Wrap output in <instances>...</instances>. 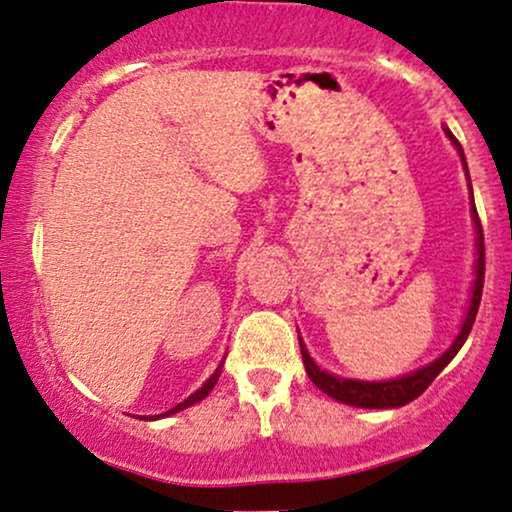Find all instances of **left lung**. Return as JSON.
<instances>
[{"label": "left lung", "mask_w": 512, "mask_h": 512, "mask_svg": "<svg viewBox=\"0 0 512 512\" xmlns=\"http://www.w3.org/2000/svg\"><path fill=\"white\" fill-rule=\"evenodd\" d=\"M446 135L451 138V143L455 145V150L460 152V159L465 164V155H463V147H460L455 135L446 128ZM467 171V164H465ZM467 181H470V174H467ZM472 190V186H470ZM472 217L474 224H477V279H474V288H472V298H470V307H467V315L463 322V329L460 334L455 336L453 346L446 350L441 357H436L432 365L417 369V372L405 374L400 379H391V381H357V379H341L334 377V374L324 372V369L317 367V362L312 360L310 353H307L303 338H300V353H303V365L307 377L312 379V384L317 386L319 391H324L326 396L336 398L338 403H346V405H355V408H400V405L410 403V400L420 398L424 391L429 389V384L439 377V372L448 362L458 355V350L463 348V343L470 336L474 317H477L479 310V300H482V288H484V233H482V221H479L477 207H472Z\"/></svg>", "instance_id": "left-lung-1"}]
</instances>
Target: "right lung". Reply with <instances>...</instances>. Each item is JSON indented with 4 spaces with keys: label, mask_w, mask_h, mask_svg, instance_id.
Masks as SVG:
<instances>
[{
    "label": "right lung",
    "mask_w": 512,
    "mask_h": 512,
    "mask_svg": "<svg viewBox=\"0 0 512 512\" xmlns=\"http://www.w3.org/2000/svg\"><path fill=\"white\" fill-rule=\"evenodd\" d=\"M219 374H221V365L217 367V372H214V374H212V377H209V379L205 381V384H202V386H200V389H197V391L193 393V396H188L186 400H183V403H178V405H176V408H171L169 412H164V415H157V417H166V415H174V412H178V410H183V408H188V405H195V403H200V400H202V398H207V396H209V391H212V389H214V384H217V381H219Z\"/></svg>",
    "instance_id": "obj_1"
}]
</instances>
